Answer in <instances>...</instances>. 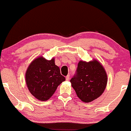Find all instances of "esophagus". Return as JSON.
I'll use <instances>...</instances> for the list:
<instances>
[{"instance_id":"esophagus-1","label":"esophagus","mask_w":131,"mask_h":131,"mask_svg":"<svg viewBox=\"0 0 131 131\" xmlns=\"http://www.w3.org/2000/svg\"><path fill=\"white\" fill-rule=\"evenodd\" d=\"M70 75H68L67 77H66V80H67V81H70Z\"/></svg>"}]
</instances>
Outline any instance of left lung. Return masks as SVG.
Segmentation results:
<instances>
[{"instance_id":"left-lung-1","label":"left lung","mask_w":131,"mask_h":131,"mask_svg":"<svg viewBox=\"0 0 131 131\" xmlns=\"http://www.w3.org/2000/svg\"><path fill=\"white\" fill-rule=\"evenodd\" d=\"M72 87L82 101L90 102L99 97L106 88L107 75L98 60L79 61L76 74L70 80Z\"/></svg>"}]
</instances>
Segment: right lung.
<instances>
[{
  "label": "right lung",
  "mask_w": 131,
  "mask_h": 131,
  "mask_svg": "<svg viewBox=\"0 0 131 131\" xmlns=\"http://www.w3.org/2000/svg\"><path fill=\"white\" fill-rule=\"evenodd\" d=\"M25 76L30 93L42 101L49 100L57 86L65 81V78L60 74L59 67L55 64L54 58L48 60L42 56L31 61Z\"/></svg>",
  "instance_id": "right-lung-1"
}]
</instances>
